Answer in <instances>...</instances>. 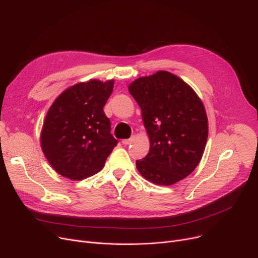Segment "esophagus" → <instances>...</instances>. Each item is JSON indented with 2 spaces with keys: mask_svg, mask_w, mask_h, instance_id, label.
I'll return each instance as SVG.
<instances>
[{
  "mask_svg": "<svg viewBox=\"0 0 258 258\" xmlns=\"http://www.w3.org/2000/svg\"><path fill=\"white\" fill-rule=\"evenodd\" d=\"M133 140H134V138H130V139H124V140H122L121 141V143L123 144V145H127V144H131L132 142H133Z\"/></svg>",
  "mask_w": 258,
  "mask_h": 258,
  "instance_id": "obj_1",
  "label": "esophagus"
}]
</instances>
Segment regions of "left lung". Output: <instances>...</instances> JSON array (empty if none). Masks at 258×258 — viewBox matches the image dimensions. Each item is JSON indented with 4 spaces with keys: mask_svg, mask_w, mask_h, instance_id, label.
Returning <instances> with one entry per match:
<instances>
[{
    "mask_svg": "<svg viewBox=\"0 0 258 258\" xmlns=\"http://www.w3.org/2000/svg\"><path fill=\"white\" fill-rule=\"evenodd\" d=\"M141 108L150 152L136 161L142 177L157 185H172L199 165L208 138L205 106L179 76L157 71L128 86Z\"/></svg>",
    "mask_w": 258,
    "mask_h": 258,
    "instance_id": "obj_1",
    "label": "left lung"
}]
</instances>
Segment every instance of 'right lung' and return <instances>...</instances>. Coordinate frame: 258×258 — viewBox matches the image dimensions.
Segmentation results:
<instances>
[{"instance_id":"obj_1","label":"right lung","mask_w":258,"mask_h":258,"mask_svg":"<svg viewBox=\"0 0 258 258\" xmlns=\"http://www.w3.org/2000/svg\"><path fill=\"white\" fill-rule=\"evenodd\" d=\"M114 79H90L61 92L47 112L40 147L57 173L80 181L100 171L117 140L103 106L113 92Z\"/></svg>"}]
</instances>
